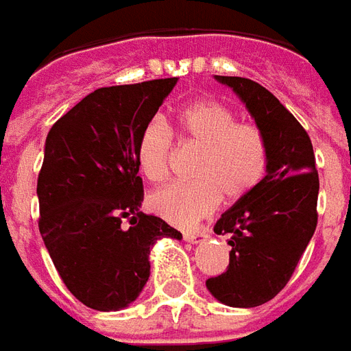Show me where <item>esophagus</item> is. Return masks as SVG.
I'll return each mask as SVG.
<instances>
[{"instance_id":"1","label":"esophagus","mask_w":351,"mask_h":351,"mask_svg":"<svg viewBox=\"0 0 351 351\" xmlns=\"http://www.w3.org/2000/svg\"><path fill=\"white\" fill-rule=\"evenodd\" d=\"M200 238H206V232H204V230H198V232H185V234H183V240H185V242H198V240H200Z\"/></svg>"}]
</instances>
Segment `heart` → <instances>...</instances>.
<instances>
[{"mask_svg": "<svg viewBox=\"0 0 351 351\" xmlns=\"http://www.w3.org/2000/svg\"><path fill=\"white\" fill-rule=\"evenodd\" d=\"M176 136L183 149L198 151L191 168L195 181L171 183L155 191L149 204L162 219L193 227L219 206L238 202L255 193L270 164L267 136L257 124L236 123V113L217 100L189 104L173 117ZM173 141L168 126L158 121L141 130L136 164L145 180L158 183L170 171Z\"/></svg>", "mask_w": 351, "mask_h": 351, "instance_id": "b5f03b06", "label": "heart"}]
</instances>
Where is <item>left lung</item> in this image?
<instances>
[{
	"label": "left lung",
	"mask_w": 351,
	"mask_h": 351,
	"mask_svg": "<svg viewBox=\"0 0 351 351\" xmlns=\"http://www.w3.org/2000/svg\"><path fill=\"white\" fill-rule=\"evenodd\" d=\"M227 84L265 132L270 164L255 193L227 210L215 223L228 234L230 261L206 287L234 308L265 304L285 287L317 225L319 178L312 141L272 92L245 77L215 75Z\"/></svg>",
	"instance_id": "left-lung-1"
}]
</instances>
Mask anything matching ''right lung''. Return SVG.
<instances>
[{"label":"right lung","mask_w":351,"mask_h":351,"mask_svg":"<svg viewBox=\"0 0 351 351\" xmlns=\"http://www.w3.org/2000/svg\"><path fill=\"white\" fill-rule=\"evenodd\" d=\"M178 77L90 92L52 124L39 178V232L62 282L84 306L126 308L149 280L160 238L181 240L140 211L136 143Z\"/></svg>","instance_id":"add662e5"}]
</instances>
